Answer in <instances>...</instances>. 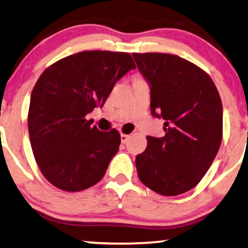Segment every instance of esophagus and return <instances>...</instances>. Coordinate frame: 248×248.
<instances>
[{"instance_id":"34e87169","label":"esophagus","mask_w":248,"mask_h":248,"mask_svg":"<svg viewBox=\"0 0 248 248\" xmlns=\"http://www.w3.org/2000/svg\"><path fill=\"white\" fill-rule=\"evenodd\" d=\"M128 138H130V135H126V134L122 133V134H121V141H122V143H126L127 140H128Z\"/></svg>"}]
</instances>
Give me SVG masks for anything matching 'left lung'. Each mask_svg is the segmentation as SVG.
<instances>
[{
    "label": "left lung",
    "mask_w": 248,
    "mask_h": 248,
    "mask_svg": "<svg viewBox=\"0 0 248 248\" xmlns=\"http://www.w3.org/2000/svg\"><path fill=\"white\" fill-rule=\"evenodd\" d=\"M150 86L152 116L165 120V137H147L135 165L140 181L174 196L199 184L222 140V104L211 78L177 55L133 53Z\"/></svg>",
    "instance_id": "8db88e82"
}]
</instances>
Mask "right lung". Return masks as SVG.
<instances>
[{
  "instance_id": "right-lung-1",
  "label": "right lung",
  "mask_w": 248,
  "mask_h": 248,
  "mask_svg": "<svg viewBox=\"0 0 248 248\" xmlns=\"http://www.w3.org/2000/svg\"><path fill=\"white\" fill-rule=\"evenodd\" d=\"M135 67L128 53L86 50L39 77L30 97L29 138L40 171L55 187L79 192L104 177L121 135L93 127L86 115L103 107L115 83Z\"/></svg>"
}]
</instances>
